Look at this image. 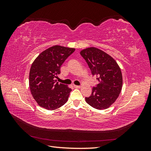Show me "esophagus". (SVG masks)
Instances as JSON below:
<instances>
[{
    "instance_id": "34e87169",
    "label": "esophagus",
    "mask_w": 151,
    "mask_h": 151,
    "mask_svg": "<svg viewBox=\"0 0 151 151\" xmlns=\"http://www.w3.org/2000/svg\"><path fill=\"white\" fill-rule=\"evenodd\" d=\"M74 87L75 88H81L80 86H76V85H74Z\"/></svg>"
}]
</instances>
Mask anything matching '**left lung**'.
Segmentation results:
<instances>
[{"label": "left lung", "instance_id": "8db88e82", "mask_svg": "<svg viewBox=\"0 0 151 151\" xmlns=\"http://www.w3.org/2000/svg\"><path fill=\"white\" fill-rule=\"evenodd\" d=\"M80 54L96 77L98 84L94 87L86 101L98 109H107L119 96L122 88V74L116 62L110 55L95 47L81 50Z\"/></svg>", "mask_w": 151, "mask_h": 151}]
</instances>
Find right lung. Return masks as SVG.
Here are the masks:
<instances>
[{
	"label": "right lung",
	"instance_id": "obj_1",
	"mask_svg": "<svg viewBox=\"0 0 151 151\" xmlns=\"http://www.w3.org/2000/svg\"><path fill=\"white\" fill-rule=\"evenodd\" d=\"M75 48L55 45L44 50L33 62L29 71L31 94L40 106L54 110L68 100L72 89L58 84L55 78L60 74V67Z\"/></svg>",
	"mask_w": 151,
	"mask_h": 151
}]
</instances>
